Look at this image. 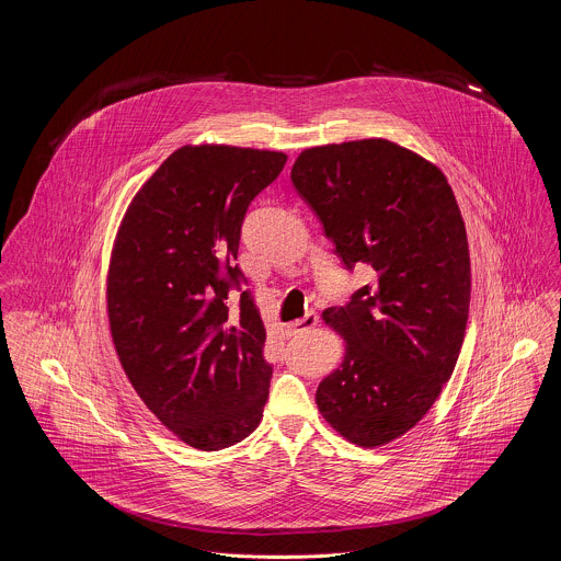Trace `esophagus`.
Masks as SVG:
<instances>
[{"label": "esophagus", "instance_id": "34e87169", "mask_svg": "<svg viewBox=\"0 0 561 561\" xmlns=\"http://www.w3.org/2000/svg\"><path fill=\"white\" fill-rule=\"evenodd\" d=\"M314 325H317V314L314 312H306L304 317L286 323V330H288V334H301V332L312 330Z\"/></svg>", "mask_w": 561, "mask_h": 561}]
</instances>
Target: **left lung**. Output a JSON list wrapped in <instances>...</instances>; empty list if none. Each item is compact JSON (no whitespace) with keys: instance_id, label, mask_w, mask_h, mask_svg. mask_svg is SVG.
<instances>
[{"instance_id":"8db88e82","label":"left lung","mask_w":561,"mask_h":561,"mask_svg":"<svg viewBox=\"0 0 561 561\" xmlns=\"http://www.w3.org/2000/svg\"><path fill=\"white\" fill-rule=\"evenodd\" d=\"M347 268L375 282L323 310L345 343L314 394L325 423L371 449L410 432L451 379L462 347L471 264L445 173L388 138L304 149L290 171Z\"/></svg>"}]
</instances>
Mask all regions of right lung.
<instances>
[{
	"label": "right lung",
	"instance_id": "1",
	"mask_svg": "<svg viewBox=\"0 0 561 561\" xmlns=\"http://www.w3.org/2000/svg\"><path fill=\"white\" fill-rule=\"evenodd\" d=\"M284 151L236 145L175 149L131 198L107 268L114 350L147 410L184 445L218 451L262 421L266 328L240 284V233Z\"/></svg>",
	"mask_w": 561,
	"mask_h": 561
}]
</instances>
